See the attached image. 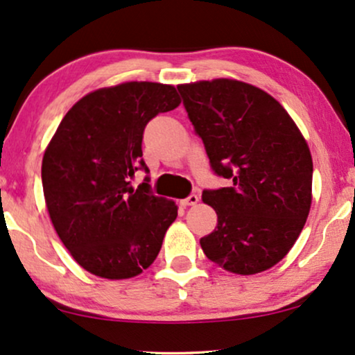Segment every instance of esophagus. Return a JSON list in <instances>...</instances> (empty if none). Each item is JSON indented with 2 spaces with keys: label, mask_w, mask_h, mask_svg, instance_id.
<instances>
[{
  "label": "esophagus",
  "mask_w": 355,
  "mask_h": 355,
  "mask_svg": "<svg viewBox=\"0 0 355 355\" xmlns=\"http://www.w3.org/2000/svg\"><path fill=\"white\" fill-rule=\"evenodd\" d=\"M198 202H199V196L198 194H191L189 198L181 200V205H182V207H189V205H196Z\"/></svg>",
  "instance_id": "obj_1"
}]
</instances>
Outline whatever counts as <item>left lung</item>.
I'll return each mask as SVG.
<instances>
[{
    "label": "left lung",
    "instance_id": "1",
    "mask_svg": "<svg viewBox=\"0 0 355 355\" xmlns=\"http://www.w3.org/2000/svg\"><path fill=\"white\" fill-rule=\"evenodd\" d=\"M211 168L230 179L205 189L217 227L200 247L237 275H255L284 258L311 209L313 159L288 112L258 87L230 78L178 85Z\"/></svg>",
    "mask_w": 355,
    "mask_h": 355
}]
</instances>
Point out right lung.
I'll return each mask as SVG.
<instances>
[{"label": "right lung", "instance_id": "obj_1", "mask_svg": "<svg viewBox=\"0 0 355 355\" xmlns=\"http://www.w3.org/2000/svg\"><path fill=\"white\" fill-rule=\"evenodd\" d=\"M181 103L173 85L125 82L85 95L62 118L42 157L52 225L82 268L108 279L133 278L161 250L178 205L135 189L143 133L157 113Z\"/></svg>", "mask_w": 355, "mask_h": 355}]
</instances>
